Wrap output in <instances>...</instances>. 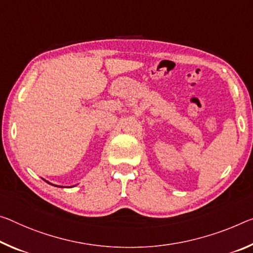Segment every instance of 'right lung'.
<instances>
[{"mask_svg": "<svg viewBox=\"0 0 253 253\" xmlns=\"http://www.w3.org/2000/svg\"><path fill=\"white\" fill-rule=\"evenodd\" d=\"M46 182H48V181H46ZM48 183H49V182H48ZM50 184H51V183H50Z\"/></svg>", "mask_w": 253, "mask_h": 253, "instance_id": "obj_1", "label": "right lung"}]
</instances>
